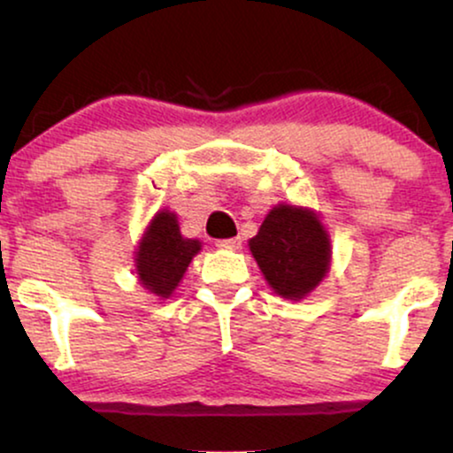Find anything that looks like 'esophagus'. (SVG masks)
Returning a JSON list of instances; mask_svg holds the SVG:
<instances>
[{
	"label": "esophagus",
	"instance_id": "1",
	"mask_svg": "<svg viewBox=\"0 0 453 453\" xmlns=\"http://www.w3.org/2000/svg\"><path fill=\"white\" fill-rule=\"evenodd\" d=\"M217 247L219 249H232V251H238L242 247L241 238H226V241H217Z\"/></svg>",
	"mask_w": 453,
	"mask_h": 453
}]
</instances>
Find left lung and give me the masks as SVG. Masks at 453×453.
<instances>
[{"label": "left lung", "instance_id": "8db88e82", "mask_svg": "<svg viewBox=\"0 0 453 453\" xmlns=\"http://www.w3.org/2000/svg\"><path fill=\"white\" fill-rule=\"evenodd\" d=\"M249 249L274 294L288 300H303L330 270L327 232L319 217L303 206H274Z\"/></svg>", "mask_w": 453, "mask_h": 453}]
</instances>
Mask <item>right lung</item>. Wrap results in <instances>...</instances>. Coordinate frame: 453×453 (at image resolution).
I'll list each match as a JSON object with an SVG mask.
<instances>
[{
    "label": "right lung",
    "instance_id": "1",
    "mask_svg": "<svg viewBox=\"0 0 453 453\" xmlns=\"http://www.w3.org/2000/svg\"><path fill=\"white\" fill-rule=\"evenodd\" d=\"M200 249V241L180 234L174 212L159 211L136 249V273L142 288L159 298H170Z\"/></svg>",
    "mask_w": 453,
    "mask_h": 453
}]
</instances>
